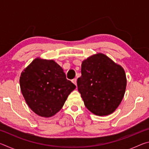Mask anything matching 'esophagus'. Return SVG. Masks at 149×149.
Returning a JSON list of instances; mask_svg holds the SVG:
<instances>
[{
	"instance_id": "obj_1",
	"label": "esophagus",
	"mask_w": 149,
	"mask_h": 149,
	"mask_svg": "<svg viewBox=\"0 0 149 149\" xmlns=\"http://www.w3.org/2000/svg\"><path fill=\"white\" fill-rule=\"evenodd\" d=\"M72 81L73 84H74L77 86V79H72Z\"/></svg>"
}]
</instances>
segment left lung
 Here are the masks:
<instances>
[{
  "mask_svg": "<svg viewBox=\"0 0 149 149\" xmlns=\"http://www.w3.org/2000/svg\"><path fill=\"white\" fill-rule=\"evenodd\" d=\"M78 91L85 106L93 114H112L122 102L127 79L124 70L105 54L98 53L84 60Z\"/></svg>",
  "mask_w": 149,
  "mask_h": 149,
  "instance_id": "1",
  "label": "left lung"
}]
</instances>
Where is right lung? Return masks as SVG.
I'll list each match as a JSON object with an SVG mask.
<instances>
[{
  "instance_id": "add662e5",
  "label": "right lung",
  "mask_w": 149,
  "mask_h": 149,
  "mask_svg": "<svg viewBox=\"0 0 149 149\" xmlns=\"http://www.w3.org/2000/svg\"><path fill=\"white\" fill-rule=\"evenodd\" d=\"M20 89L27 105L35 114L49 118L61 110L76 86L65 77L53 60L37 58L22 72Z\"/></svg>"
}]
</instances>
